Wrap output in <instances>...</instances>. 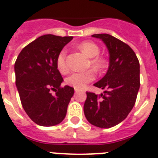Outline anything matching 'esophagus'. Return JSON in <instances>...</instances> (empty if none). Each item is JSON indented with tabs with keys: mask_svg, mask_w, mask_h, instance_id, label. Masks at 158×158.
I'll return each mask as SVG.
<instances>
[{
	"mask_svg": "<svg viewBox=\"0 0 158 158\" xmlns=\"http://www.w3.org/2000/svg\"><path fill=\"white\" fill-rule=\"evenodd\" d=\"M80 91V90H79V89H75V92L76 93H78V92Z\"/></svg>",
	"mask_w": 158,
	"mask_h": 158,
	"instance_id": "obj_1",
	"label": "esophagus"
}]
</instances>
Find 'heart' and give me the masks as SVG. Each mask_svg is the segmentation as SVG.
<instances>
[{"label":"heart","instance_id":"1","mask_svg":"<svg viewBox=\"0 0 158 158\" xmlns=\"http://www.w3.org/2000/svg\"><path fill=\"white\" fill-rule=\"evenodd\" d=\"M78 48L82 51L87 57L91 58L89 64L94 69L99 71L104 67L105 61L103 58L98 56L99 54V47L94 42L84 41L79 44ZM67 52L63 50L59 53L57 58V68L61 73H66L69 70V67L66 61ZM94 79V73L92 70L82 72V73H73L66 77L65 83L67 85L77 89H83L85 85Z\"/></svg>","mask_w":158,"mask_h":158}]
</instances>
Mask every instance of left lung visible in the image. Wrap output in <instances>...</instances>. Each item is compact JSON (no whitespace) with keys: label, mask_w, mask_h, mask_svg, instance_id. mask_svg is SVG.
<instances>
[{"label":"left lung","mask_w":158,"mask_h":158,"mask_svg":"<svg viewBox=\"0 0 158 158\" xmlns=\"http://www.w3.org/2000/svg\"><path fill=\"white\" fill-rule=\"evenodd\" d=\"M103 41L109 52L106 75L94 86L106 89L103 94L86 92L84 113L90 124L110 128L127 118L135 103L140 81L139 63L127 44L109 34H94Z\"/></svg>","instance_id":"8db88e82"}]
</instances>
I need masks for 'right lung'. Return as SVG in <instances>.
Segmentation results:
<instances>
[{
    "mask_svg": "<svg viewBox=\"0 0 158 158\" xmlns=\"http://www.w3.org/2000/svg\"><path fill=\"white\" fill-rule=\"evenodd\" d=\"M72 39L51 34L41 36L25 46L15 61V84L23 108L39 126H55L66 116L74 89L60 86L64 79L56 62Z\"/></svg>",
    "mask_w": 158,
    "mask_h": 158,
    "instance_id": "obj_1",
    "label": "right lung"
}]
</instances>
